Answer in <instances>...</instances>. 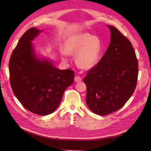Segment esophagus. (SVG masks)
Masks as SVG:
<instances>
[{"mask_svg":"<svg viewBox=\"0 0 151 151\" xmlns=\"http://www.w3.org/2000/svg\"><path fill=\"white\" fill-rule=\"evenodd\" d=\"M82 80V77H81V76H79V75H76V76H75V81L76 82H81Z\"/></svg>","mask_w":151,"mask_h":151,"instance_id":"obj_1","label":"esophagus"}]
</instances>
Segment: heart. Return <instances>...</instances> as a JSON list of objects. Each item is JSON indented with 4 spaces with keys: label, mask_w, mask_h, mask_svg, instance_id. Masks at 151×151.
<instances>
[{
    "label": "heart",
    "mask_w": 151,
    "mask_h": 151,
    "mask_svg": "<svg viewBox=\"0 0 151 151\" xmlns=\"http://www.w3.org/2000/svg\"><path fill=\"white\" fill-rule=\"evenodd\" d=\"M67 54H77L76 62L82 69H89L99 62L102 44L99 37L89 33H82L72 37L65 46Z\"/></svg>",
    "instance_id": "heart-1"
}]
</instances>
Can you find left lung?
I'll return each instance as SVG.
<instances>
[{
	"label": "left lung",
	"mask_w": 151,
	"mask_h": 151,
	"mask_svg": "<svg viewBox=\"0 0 151 151\" xmlns=\"http://www.w3.org/2000/svg\"><path fill=\"white\" fill-rule=\"evenodd\" d=\"M108 27L111 32L110 46L84 78L86 104L100 115L123 106L135 90L138 75V62L132 43L116 28Z\"/></svg>",
	"instance_id": "left-lung-1"
}]
</instances>
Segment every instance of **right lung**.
Here are the masks:
<instances>
[{"mask_svg":"<svg viewBox=\"0 0 151 151\" xmlns=\"http://www.w3.org/2000/svg\"><path fill=\"white\" fill-rule=\"evenodd\" d=\"M41 30L33 27L21 37L9 62V81L15 96L32 113L49 115L56 110L63 93L74 82L73 70H60L40 60L31 41Z\"/></svg>","mask_w":151,"mask_h":151,"instance_id":"obj_1","label":"right lung"}]
</instances>
